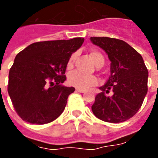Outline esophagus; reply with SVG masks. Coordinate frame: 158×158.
I'll list each match as a JSON object with an SVG mask.
<instances>
[{
    "instance_id": "34e87169",
    "label": "esophagus",
    "mask_w": 158,
    "mask_h": 158,
    "mask_svg": "<svg viewBox=\"0 0 158 158\" xmlns=\"http://www.w3.org/2000/svg\"><path fill=\"white\" fill-rule=\"evenodd\" d=\"M76 91L79 92V93H81V94H84V93H85V90H83V89H77Z\"/></svg>"
}]
</instances>
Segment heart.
Masks as SVG:
<instances>
[{"mask_svg": "<svg viewBox=\"0 0 158 158\" xmlns=\"http://www.w3.org/2000/svg\"><path fill=\"white\" fill-rule=\"evenodd\" d=\"M90 57H91L92 60L94 62V64L98 65H103L105 59L104 56H102L101 52H99L97 50H92L89 53ZM77 54L75 52L72 53L68 59L67 61V69H71L74 67V60L76 58ZM68 83H69L71 86H74L77 89H89V87L94 86L98 83V79L96 76L92 75V74H86L79 71V70H75V71L71 72L68 76Z\"/></svg>", "mask_w": 158, "mask_h": 158, "instance_id": "b5f03b06", "label": "heart"}]
</instances>
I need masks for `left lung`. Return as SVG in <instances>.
<instances>
[{
  "instance_id": "left-lung-1",
  "label": "left lung",
  "mask_w": 158,
  "mask_h": 158,
  "mask_svg": "<svg viewBox=\"0 0 158 158\" xmlns=\"http://www.w3.org/2000/svg\"><path fill=\"white\" fill-rule=\"evenodd\" d=\"M92 43L105 51L111 61L110 75L92 110L100 120L123 122L137 113L148 92V71L142 56L128 43L116 38L92 37ZM113 91L112 96L106 95Z\"/></svg>"
}]
</instances>
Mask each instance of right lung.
<instances>
[{"instance_id": "obj_1", "label": "right lung", "mask_w": 158, "mask_h": 158, "mask_svg": "<svg viewBox=\"0 0 158 158\" xmlns=\"http://www.w3.org/2000/svg\"><path fill=\"white\" fill-rule=\"evenodd\" d=\"M84 39L38 42L21 51L9 72L8 94L26 122L44 125L60 115L74 88L63 85L67 61Z\"/></svg>"}]
</instances>
